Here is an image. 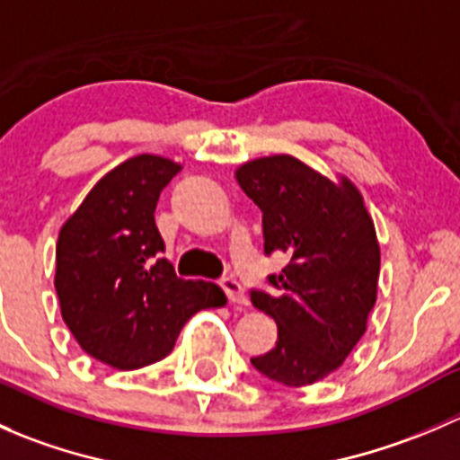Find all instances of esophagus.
I'll list each match as a JSON object with an SVG mask.
<instances>
[{
	"label": "esophagus",
	"mask_w": 460,
	"mask_h": 460,
	"mask_svg": "<svg viewBox=\"0 0 460 460\" xmlns=\"http://www.w3.org/2000/svg\"><path fill=\"white\" fill-rule=\"evenodd\" d=\"M220 287H222V291H225L226 298H229L231 303H234V305H243V307H247L249 298H247V294H244L243 285H240L238 280H234V278H222Z\"/></svg>",
	"instance_id": "34e87169"
}]
</instances>
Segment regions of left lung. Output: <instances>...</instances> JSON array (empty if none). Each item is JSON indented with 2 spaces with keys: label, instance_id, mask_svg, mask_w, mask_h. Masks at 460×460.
I'll return each instance as SVG.
<instances>
[{
  "label": "left lung",
  "instance_id": "left-lung-1",
  "mask_svg": "<svg viewBox=\"0 0 460 460\" xmlns=\"http://www.w3.org/2000/svg\"><path fill=\"white\" fill-rule=\"evenodd\" d=\"M235 180L262 211L264 253L289 258L267 278L271 294L252 291L253 307L278 324L276 347L252 365L287 387L314 385L367 329L380 273L374 220L349 178L333 182L294 155L258 157Z\"/></svg>",
  "mask_w": 460,
  "mask_h": 460
}]
</instances>
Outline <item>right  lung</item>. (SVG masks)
<instances>
[{"label": "right lung", "mask_w": 460, "mask_h": 460, "mask_svg": "<svg viewBox=\"0 0 460 460\" xmlns=\"http://www.w3.org/2000/svg\"><path fill=\"white\" fill-rule=\"evenodd\" d=\"M182 166L160 155L128 157L88 191L64 222L55 249L62 318L82 349L115 369H140L171 354L184 323L222 307L213 282L182 280L162 258L160 193Z\"/></svg>", "instance_id": "1"}]
</instances>
